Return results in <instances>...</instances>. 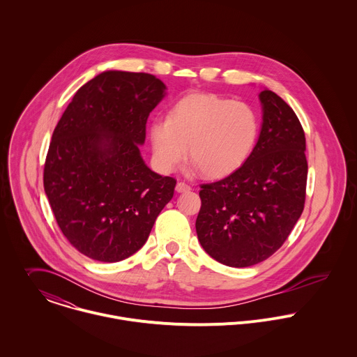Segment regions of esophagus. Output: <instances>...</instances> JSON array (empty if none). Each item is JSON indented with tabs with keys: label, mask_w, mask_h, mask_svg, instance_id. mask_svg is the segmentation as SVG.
Here are the masks:
<instances>
[{
	"label": "esophagus",
	"mask_w": 357,
	"mask_h": 357,
	"mask_svg": "<svg viewBox=\"0 0 357 357\" xmlns=\"http://www.w3.org/2000/svg\"><path fill=\"white\" fill-rule=\"evenodd\" d=\"M175 190H176L178 193H183V192H188V190H190V186H189V185H186L185 182H178V183H176V188H175Z\"/></svg>",
	"instance_id": "esophagus-1"
}]
</instances>
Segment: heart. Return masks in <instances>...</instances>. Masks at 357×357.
Returning <instances> with one entry per match:
<instances>
[{"instance_id": "obj_1", "label": "heart", "mask_w": 357, "mask_h": 357, "mask_svg": "<svg viewBox=\"0 0 357 357\" xmlns=\"http://www.w3.org/2000/svg\"><path fill=\"white\" fill-rule=\"evenodd\" d=\"M153 161L161 172L174 171L189 153L200 174L210 179L230 175L248 157L258 120L252 109L215 93H192L150 126Z\"/></svg>"}]
</instances>
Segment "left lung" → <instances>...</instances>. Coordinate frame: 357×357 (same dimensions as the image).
Masks as SVG:
<instances>
[{"label":"left lung","mask_w":357,"mask_h":357,"mask_svg":"<svg viewBox=\"0 0 357 357\" xmlns=\"http://www.w3.org/2000/svg\"><path fill=\"white\" fill-rule=\"evenodd\" d=\"M262 127L245 162L229 176L202 185L196 231L215 261L247 268L273 255L303 211L307 161L302 126L269 89L259 93Z\"/></svg>","instance_id":"8db88e82"}]
</instances>
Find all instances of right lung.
I'll list each match as a JSON object with an SVG mask.
<instances>
[{
	"mask_svg": "<svg viewBox=\"0 0 357 357\" xmlns=\"http://www.w3.org/2000/svg\"><path fill=\"white\" fill-rule=\"evenodd\" d=\"M167 86L147 73H100L61 117L44 167V189L73 247L100 262L123 261L146 243L176 181L151 171L139 146Z\"/></svg>",
	"mask_w": 357,
	"mask_h": 357,
	"instance_id": "obj_1",
	"label": "right lung"
}]
</instances>
